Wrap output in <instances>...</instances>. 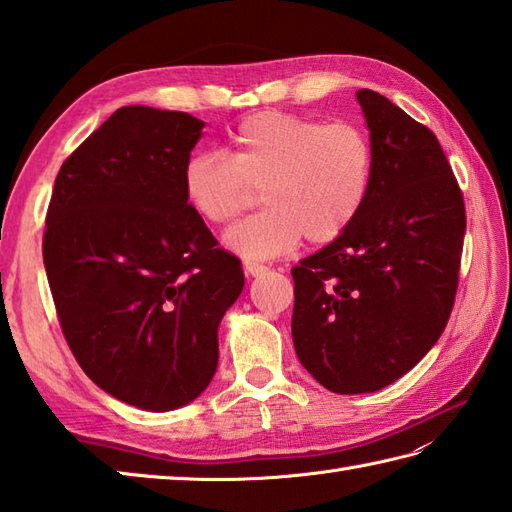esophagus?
I'll return each instance as SVG.
<instances>
[{"label":"esophagus","mask_w":512,"mask_h":512,"mask_svg":"<svg viewBox=\"0 0 512 512\" xmlns=\"http://www.w3.org/2000/svg\"><path fill=\"white\" fill-rule=\"evenodd\" d=\"M244 270H246V275H250V277H262V275L268 273V266L257 264V262H244Z\"/></svg>","instance_id":"34e87169"}]
</instances>
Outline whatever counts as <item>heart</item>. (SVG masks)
Segmentation results:
<instances>
[{
  "label": "heart",
  "mask_w": 512,
  "mask_h": 512,
  "mask_svg": "<svg viewBox=\"0 0 512 512\" xmlns=\"http://www.w3.org/2000/svg\"><path fill=\"white\" fill-rule=\"evenodd\" d=\"M374 147L354 123L259 112L228 138V154H193L182 169L184 198L202 220L231 224L262 200V213L226 233V246L250 259L330 244L365 209L374 182Z\"/></svg>",
  "instance_id": "1"
}]
</instances>
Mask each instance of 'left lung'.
<instances>
[{
    "label": "left lung",
    "mask_w": 512,
    "mask_h": 512,
    "mask_svg": "<svg viewBox=\"0 0 512 512\" xmlns=\"http://www.w3.org/2000/svg\"><path fill=\"white\" fill-rule=\"evenodd\" d=\"M374 182L347 231L292 268V341L334 394H367L420 363L451 317L466 211L436 134L358 90Z\"/></svg>",
    "instance_id": "8db88e82"
}]
</instances>
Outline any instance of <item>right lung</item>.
<instances>
[{
    "instance_id": "obj_1",
    "label": "right lung",
    "mask_w": 512,
    "mask_h": 512,
    "mask_svg": "<svg viewBox=\"0 0 512 512\" xmlns=\"http://www.w3.org/2000/svg\"><path fill=\"white\" fill-rule=\"evenodd\" d=\"M204 123L116 110L59 169L43 264L65 341L107 394L147 411L198 398L217 369V325L244 288L184 198Z\"/></svg>"
}]
</instances>
